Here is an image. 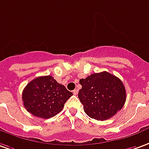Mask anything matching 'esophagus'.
<instances>
[{"label":"esophagus","mask_w":149,"mask_h":149,"mask_svg":"<svg viewBox=\"0 0 149 149\" xmlns=\"http://www.w3.org/2000/svg\"><path fill=\"white\" fill-rule=\"evenodd\" d=\"M78 92H79V90H78V89H74V90L73 91L74 95H77V94H78Z\"/></svg>","instance_id":"34e87169"}]
</instances>
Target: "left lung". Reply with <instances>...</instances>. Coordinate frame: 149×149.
I'll use <instances>...</instances> for the list:
<instances>
[{"instance_id": "8db88e82", "label": "left lung", "mask_w": 149, "mask_h": 149, "mask_svg": "<svg viewBox=\"0 0 149 149\" xmlns=\"http://www.w3.org/2000/svg\"><path fill=\"white\" fill-rule=\"evenodd\" d=\"M79 98L90 118L104 121L123 107L127 93L123 82L106 71L92 74L79 80Z\"/></svg>"}]
</instances>
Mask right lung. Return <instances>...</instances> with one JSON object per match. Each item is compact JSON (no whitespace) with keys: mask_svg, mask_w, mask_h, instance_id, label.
I'll return each instance as SVG.
<instances>
[{"mask_svg":"<svg viewBox=\"0 0 149 149\" xmlns=\"http://www.w3.org/2000/svg\"><path fill=\"white\" fill-rule=\"evenodd\" d=\"M72 92L58 84L51 75L37 77L22 91V101L26 110L32 115L50 118L62 110Z\"/></svg>","mask_w":149,"mask_h":149,"instance_id":"add662e5","label":"right lung"}]
</instances>
